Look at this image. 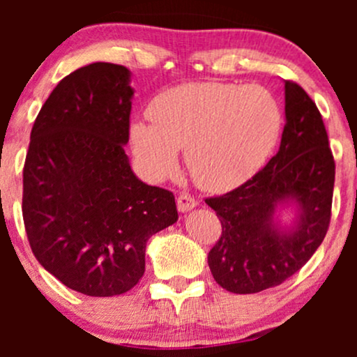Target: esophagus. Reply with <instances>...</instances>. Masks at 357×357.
Segmentation results:
<instances>
[{
  "label": "esophagus",
  "mask_w": 357,
  "mask_h": 357,
  "mask_svg": "<svg viewBox=\"0 0 357 357\" xmlns=\"http://www.w3.org/2000/svg\"><path fill=\"white\" fill-rule=\"evenodd\" d=\"M176 204H178V210L181 213H186L192 210V208L198 204V202H196L195 196H191L190 192H181V195L178 196V199H176Z\"/></svg>",
  "instance_id": "34e87169"
}]
</instances>
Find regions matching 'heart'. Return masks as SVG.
Wrapping results in <instances>:
<instances>
[{"instance_id": "heart-1", "label": "heart", "mask_w": 357, "mask_h": 357, "mask_svg": "<svg viewBox=\"0 0 357 357\" xmlns=\"http://www.w3.org/2000/svg\"><path fill=\"white\" fill-rule=\"evenodd\" d=\"M149 121L130 126L139 161L153 178L169 174L178 149L192 181L208 191H227L264 167L280 137L282 109L261 85L198 82L159 93Z\"/></svg>"}]
</instances>
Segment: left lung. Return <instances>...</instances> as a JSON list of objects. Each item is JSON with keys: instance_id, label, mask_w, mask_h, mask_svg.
<instances>
[{"instance_id": "1", "label": "left lung", "mask_w": 357, "mask_h": 357, "mask_svg": "<svg viewBox=\"0 0 357 357\" xmlns=\"http://www.w3.org/2000/svg\"><path fill=\"white\" fill-rule=\"evenodd\" d=\"M285 127L280 149L241 186L204 202L221 221L208 253L216 284L233 294L280 285L309 261L329 230L335 162L315 102L285 82ZM296 202L299 215L284 231L273 221L278 204Z\"/></svg>"}]
</instances>
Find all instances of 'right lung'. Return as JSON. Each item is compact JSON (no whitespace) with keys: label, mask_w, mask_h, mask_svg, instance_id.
Returning <instances> with one entry per match:
<instances>
[{"label":"right lung","mask_w":357,"mask_h":357,"mask_svg":"<svg viewBox=\"0 0 357 357\" xmlns=\"http://www.w3.org/2000/svg\"><path fill=\"white\" fill-rule=\"evenodd\" d=\"M130 72L85 65L59 82L31 129L23 221L36 260L90 297L121 296L144 275L146 243L176 223L174 195L136 178Z\"/></svg>","instance_id":"add662e5"}]
</instances>
